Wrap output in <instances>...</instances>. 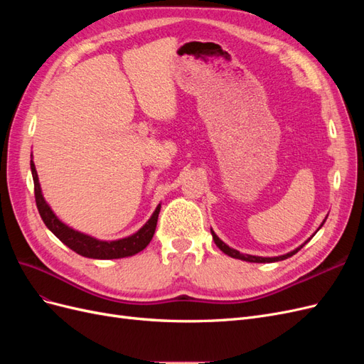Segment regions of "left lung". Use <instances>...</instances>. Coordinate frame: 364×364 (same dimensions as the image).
Returning <instances> with one entry per match:
<instances>
[{"instance_id":"8db88e82","label":"left lung","mask_w":364,"mask_h":364,"mask_svg":"<svg viewBox=\"0 0 364 364\" xmlns=\"http://www.w3.org/2000/svg\"><path fill=\"white\" fill-rule=\"evenodd\" d=\"M323 225V223H322ZM211 234H213V238H214V243L217 245V247L222 250V252H225L226 255H229V257H232V258H237V259H243V261H249V262H274V261H282V259H287V258H290V257H293L296 252H299L301 249H302V246L301 247H297L296 250H293V252H290V253H287V255H281V257H274V258H262V257H252V255H243V253H240L238 250H235V249H230L229 246H226L222 240H220L213 230H211Z\"/></svg>"}]
</instances>
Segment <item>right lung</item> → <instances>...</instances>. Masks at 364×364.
<instances>
[{
	"instance_id": "1",
	"label": "right lung",
	"mask_w": 364,
	"mask_h": 364,
	"mask_svg": "<svg viewBox=\"0 0 364 364\" xmlns=\"http://www.w3.org/2000/svg\"><path fill=\"white\" fill-rule=\"evenodd\" d=\"M30 165H31L33 182H35V200H36L41 218L43 220V223H46V226L51 230V232L56 235L63 245H67L75 253H79V255L86 258L117 259V258H126V257L135 255V253L146 249V246L150 243V240L153 238V234H155V229H156L161 205H158V208L155 209V213H153L149 222L142 226L136 234L123 240H117V241H100L90 235L77 232V230L68 228L67 225H63L60 220L54 215V213L51 211L50 206L46 203V200H43L42 197L38 173L33 161Z\"/></svg>"
}]
</instances>
